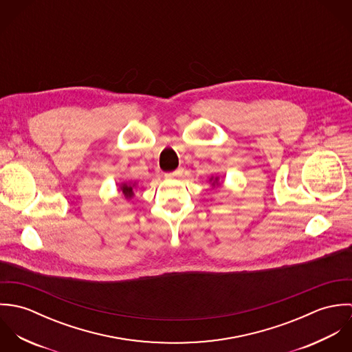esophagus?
Returning a JSON list of instances; mask_svg holds the SVG:
<instances>
[{"label": "esophagus", "mask_w": 352, "mask_h": 352, "mask_svg": "<svg viewBox=\"0 0 352 352\" xmlns=\"http://www.w3.org/2000/svg\"><path fill=\"white\" fill-rule=\"evenodd\" d=\"M182 173H183V169L180 168V169H176L175 172H170V173H166L165 176L168 177V179H173V177H179V176H182Z\"/></svg>", "instance_id": "1"}]
</instances>
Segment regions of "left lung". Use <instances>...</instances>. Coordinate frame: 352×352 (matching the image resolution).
I'll return each instance as SVG.
<instances>
[{
  "label": "left lung",
  "instance_id": "1",
  "mask_svg": "<svg viewBox=\"0 0 352 352\" xmlns=\"http://www.w3.org/2000/svg\"><path fill=\"white\" fill-rule=\"evenodd\" d=\"M222 183H223V182L219 179V176H214V175H212V176H210V179H208V184L212 187V190H214V188H215V190L219 188V187L222 186Z\"/></svg>",
  "mask_w": 352,
  "mask_h": 352
}]
</instances>
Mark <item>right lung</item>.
Listing matches in <instances>:
<instances>
[{
  "label": "right lung",
  "instance_id": "obj_1",
  "mask_svg": "<svg viewBox=\"0 0 352 352\" xmlns=\"http://www.w3.org/2000/svg\"><path fill=\"white\" fill-rule=\"evenodd\" d=\"M138 183L137 182H123L118 184V192L127 201H131L135 197Z\"/></svg>",
  "mask_w": 352,
  "mask_h": 352
}]
</instances>
